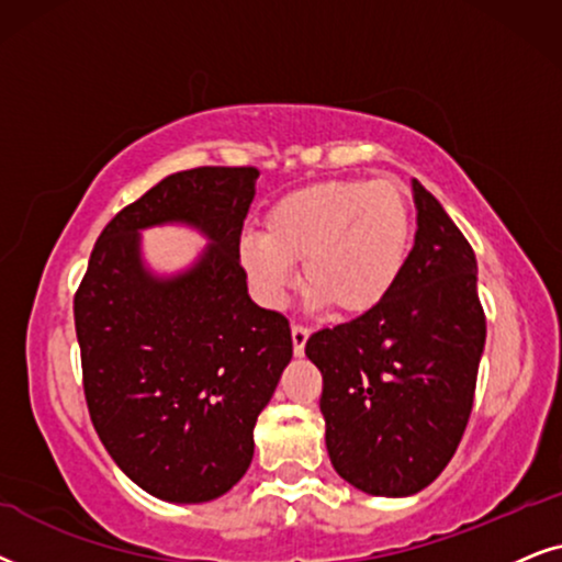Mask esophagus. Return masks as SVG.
<instances>
[{
	"mask_svg": "<svg viewBox=\"0 0 562 562\" xmlns=\"http://www.w3.org/2000/svg\"><path fill=\"white\" fill-rule=\"evenodd\" d=\"M308 336H311L308 326L293 324V351H295V357L305 355V341H308Z\"/></svg>",
	"mask_w": 562,
	"mask_h": 562,
	"instance_id": "obj_1",
	"label": "esophagus"
}]
</instances>
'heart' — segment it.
Returning <instances> with one entry per match:
<instances>
[{"mask_svg":"<svg viewBox=\"0 0 562 562\" xmlns=\"http://www.w3.org/2000/svg\"><path fill=\"white\" fill-rule=\"evenodd\" d=\"M414 238L408 198L393 179H334L285 194L269 207L265 236H246L241 265L261 303L280 308L295 261L313 305L368 313L406 269Z\"/></svg>","mask_w":562,"mask_h":562,"instance_id":"1","label":"heart"}]
</instances>
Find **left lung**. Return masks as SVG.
<instances>
[{"mask_svg":"<svg viewBox=\"0 0 562 562\" xmlns=\"http://www.w3.org/2000/svg\"><path fill=\"white\" fill-rule=\"evenodd\" d=\"M414 203V249L393 293L305 341L324 375L328 458L370 496L437 481L465 434L485 344L473 246L418 179Z\"/></svg>","mask_w":562,"mask_h":562,"instance_id":"left-lung-1","label":"left lung"}]
</instances>
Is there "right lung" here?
Wrapping results in <instances>:
<instances>
[{"label":"right lung","mask_w":562,"mask_h":562,"mask_svg":"<svg viewBox=\"0 0 562 562\" xmlns=\"http://www.w3.org/2000/svg\"><path fill=\"white\" fill-rule=\"evenodd\" d=\"M257 177L254 167L164 177L104 226L74 297L94 429L133 483L171 504H203L241 481L254 424L293 359L288 318L251 301L238 259ZM164 222L212 241L171 278L139 257V231Z\"/></svg>","instance_id":"obj_1"}]
</instances>
